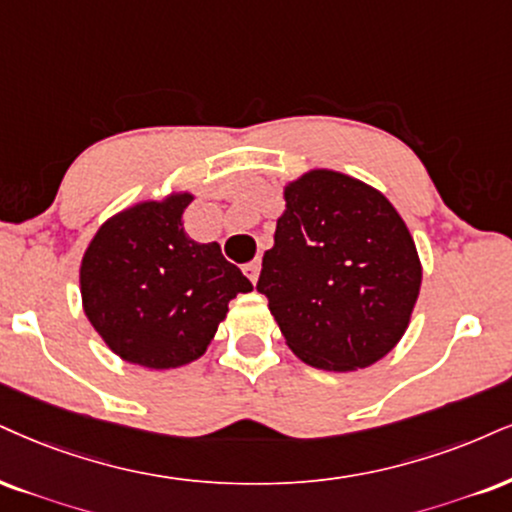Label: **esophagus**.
<instances>
[{"label":"esophagus","mask_w":512,"mask_h":512,"mask_svg":"<svg viewBox=\"0 0 512 512\" xmlns=\"http://www.w3.org/2000/svg\"><path fill=\"white\" fill-rule=\"evenodd\" d=\"M244 275L249 277V280L254 282V285H256V282H258V275H261V261H251V263H246V266H244Z\"/></svg>","instance_id":"34e87169"}]
</instances>
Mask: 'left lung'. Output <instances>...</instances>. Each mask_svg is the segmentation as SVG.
Listing matches in <instances>:
<instances>
[{"label": "left lung", "instance_id": "1", "mask_svg": "<svg viewBox=\"0 0 512 512\" xmlns=\"http://www.w3.org/2000/svg\"><path fill=\"white\" fill-rule=\"evenodd\" d=\"M282 194L256 289L296 358L368 368L401 342L418 301L413 235L380 189L339 170H306Z\"/></svg>", "mask_w": 512, "mask_h": 512}]
</instances>
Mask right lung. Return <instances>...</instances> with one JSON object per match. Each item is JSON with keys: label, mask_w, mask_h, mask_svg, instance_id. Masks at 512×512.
Segmentation results:
<instances>
[{"label": "right lung", "mask_w": 512, "mask_h": 512, "mask_svg": "<svg viewBox=\"0 0 512 512\" xmlns=\"http://www.w3.org/2000/svg\"><path fill=\"white\" fill-rule=\"evenodd\" d=\"M192 192L142 199L113 213L80 263L82 311L118 358L149 370L197 361L237 294L242 270L182 227Z\"/></svg>", "instance_id": "obj_1"}]
</instances>
